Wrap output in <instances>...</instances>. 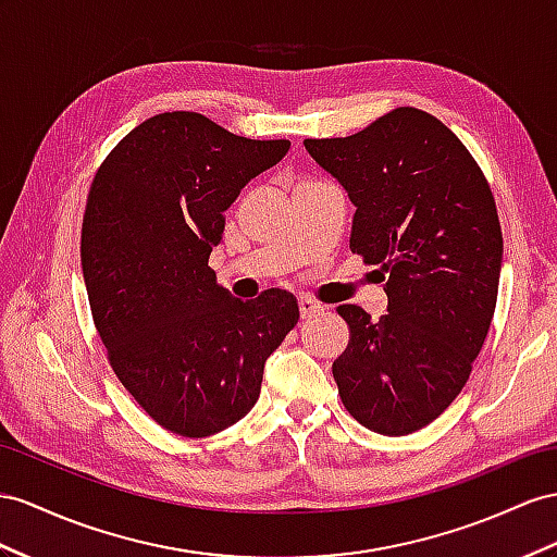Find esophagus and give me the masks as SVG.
<instances>
[{
  "instance_id": "1",
  "label": "esophagus",
  "mask_w": 557,
  "mask_h": 557,
  "mask_svg": "<svg viewBox=\"0 0 557 557\" xmlns=\"http://www.w3.org/2000/svg\"><path fill=\"white\" fill-rule=\"evenodd\" d=\"M298 310H301V318H312L318 315V312H322V306L308 296H301L298 298Z\"/></svg>"
}]
</instances>
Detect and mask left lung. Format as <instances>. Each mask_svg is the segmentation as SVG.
I'll list each match as a JSON object with an SVG mask.
<instances>
[{"label": "left lung", "instance_id": "8db88e82", "mask_svg": "<svg viewBox=\"0 0 557 557\" xmlns=\"http://www.w3.org/2000/svg\"><path fill=\"white\" fill-rule=\"evenodd\" d=\"M304 146L358 207L350 251L388 294L376 322L336 308L350 332L332 364L341 403L374 433L421 431L466 386L494 318L504 237L490 183L451 129L409 106Z\"/></svg>", "mask_w": 557, "mask_h": 557}]
</instances>
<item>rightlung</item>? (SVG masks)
I'll return each mask as SVG.
<instances>
[{"mask_svg":"<svg viewBox=\"0 0 557 557\" xmlns=\"http://www.w3.org/2000/svg\"><path fill=\"white\" fill-rule=\"evenodd\" d=\"M289 150L231 134L199 112H162L98 166L82 221V270L108 362L164 431L207 437L259 400L263 364L298 322L296 298L239 301L211 249L225 209Z\"/></svg>","mask_w":557,"mask_h":557,"instance_id":"obj_1","label":"right lung"}]
</instances>
